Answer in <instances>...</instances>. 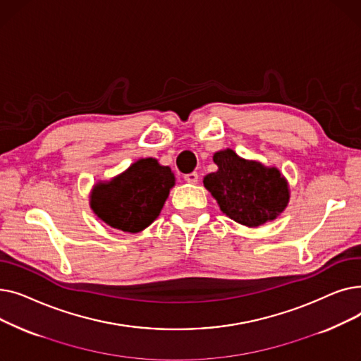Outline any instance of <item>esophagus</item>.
Listing matches in <instances>:
<instances>
[{
    "label": "esophagus",
    "mask_w": 361,
    "mask_h": 361,
    "mask_svg": "<svg viewBox=\"0 0 361 361\" xmlns=\"http://www.w3.org/2000/svg\"><path fill=\"white\" fill-rule=\"evenodd\" d=\"M184 180L190 184H196L199 181V176H197V173H190V174L184 176Z\"/></svg>",
    "instance_id": "1"
}]
</instances>
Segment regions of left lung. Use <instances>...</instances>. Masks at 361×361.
Here are the masks:
<instances>
[{"instance_id":"obj_1","label":"left lung","mask_w":361,"mask_h":361,"mask_svg":"<svg viewBox=\"0 0 361 361\" xmlns=\"http://www.w3.org/2000/svg\"><path fill=\"white\" fill-rule=\"evenodd\" d=\"M214 162L218 171L204 176L203 185L226 216L256 228L286 211L290 187L276 166L244 159L233 149L215 152Z\"/></svg>"}]
</instances>
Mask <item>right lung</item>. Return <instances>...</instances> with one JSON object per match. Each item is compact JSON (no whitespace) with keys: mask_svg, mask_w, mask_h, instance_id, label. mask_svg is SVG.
I'll return each instance as SVG.
<instances>
[{"mask_svg":"<svg viewBox=\"0 0 361 361\" xmlns=\"http://www.w3.org/2000/svg\"><path fill=\"white\" fill-rule=\"evenodd\" d=\"M176 185L169 166L155 158H142L121 174L92 187L89 204L111 228L136 234L154 222Z\"/></svg>","mask_w":361,"mask_h":361,"instance_id":"right-lung-1","label":"right lung"}]
</instances>
